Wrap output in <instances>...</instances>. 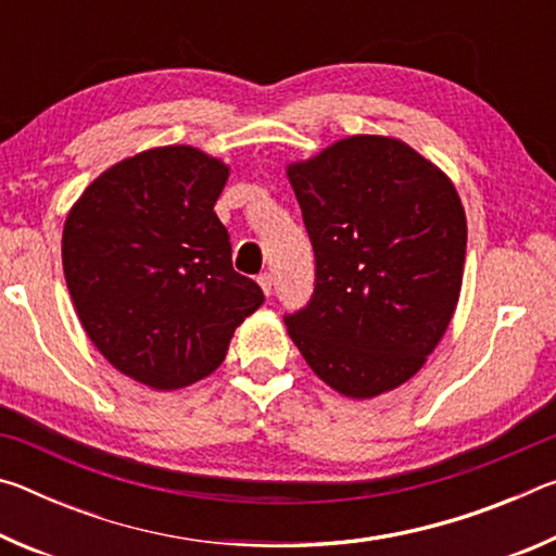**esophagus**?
<instances>
[{"mask_svg":"<svg viewBox=\"0 0 556 556\" xmlns=\"http://www.w3.org/2000/svg\"><path fill=\"white\" fill-rule=\"evenodd\" d=\"M257 281H260L262 291H265V294L269 296V294H271V275H269V271H265V275H260Z\"/></svg>","mask_w":556,"mask_h":556,"instance_id":"34e87169","label":"esophagus"}]
</instances>
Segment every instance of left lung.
<instances>
[{
  "mask_svg": "<svg viewBox=\"0 0 556 556\" xmlns=\"http://www.w3.org/2000/svg\"><path fill=\"white\" fill-rule=\"evenodd\" d=\"M316 255L291 341L328 388L372 400L407 382L454 318L466 211L451 178L394 137L338 139L287 166Z\"/></svg>",
  "mask_w": 556,
  "mask_h": 556,
  "instance_id": "1",
  "label": "left lung"
}]
</instances>
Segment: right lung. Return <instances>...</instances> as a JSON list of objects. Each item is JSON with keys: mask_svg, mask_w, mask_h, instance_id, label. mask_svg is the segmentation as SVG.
I'll return each mask as SVG.
<instances>
[{"mask_svg": "<svg viewBox=\"0 0 556 556\" xmlns=\"http://www.w3.org/2000/svg\"><path fill=\"white\" fill-rule=\"evenodd\" d=\"M230 166L188 144L127 156L92 181L63 225V275L92 345L159 392L218 368L265 301L232 269L213 205Z\"/></svg>", "mask_w": 556, "mask_h": 556, "instance_id": "add662e5", "label": "right lung"}]
</instances>
